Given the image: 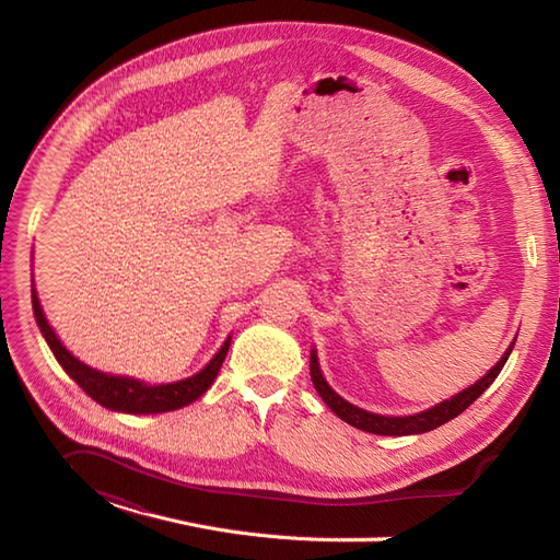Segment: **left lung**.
Instances as JSON below:
<instances>
[{
	"label": "left lung",
	"instance_id": "1",
	"mask_svg": "<svg viewBox=\"0 0 560 560\" xmlns=\"http://www.w3.org/2000/svg\"><path fill=\"white\" fill-rule=\"evenodd\" d=\"M514 343L506 348V352L502 354V360L488 371V374L474 383L471 387L463 389L460 395H455L453 399H446L442 404H436L434 409L430 411H422V413H416V416H404V418H395V416H378V413H369L364 409H358V406L348 404L346 399L338 397L334 389L327 385L325 376H322L319 371V364H317V354L315 350L311 352V378H313V385L317 389V395L325 399V404L329 406V409L346 420L348 425L352 428H360L364 432H374V434H393V436H404V434H420V432H430L439 425H444V422L453 420L455 416H460L467 406H471L474 401H477L488 385L493 383L498 378V374L502 371L504 362L510 360V352H512Z\"/></svg>",
	"mask_w": 560,
	"mask_h": 560
}]
</instances>
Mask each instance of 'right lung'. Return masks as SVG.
Returning <instances> with one entry per match:
<instances>
[{
  "mask_svg": "<svg viewBox=\"0 0 560 560\" xmlns=\"http://www.w3.org/2000/svg\"><path fill=\"white\" fill-rule=\"evenodd\" d=\"M32 311H35L37 325L46 338L48 348L54 350L56 360L60 362V366L67 371V374H70V378L89 397H93L97 404H103L105 409L124 411V413H163V411H175L186 404H191L212 385L231 346V336H229L222 350H219L210 360V364L202 371H198V374L191 378L179 381V383H167V385H144L132 378L103 374V371H95L86 364H81L74 354L67 352L65 346L56 338L54 329L48 327L35 292H32Z\"/></svg>",
  "mask_w": 560,
  "mask_h": 560,
  "instance_id": "add662e5",
  "label": "right lung"
}]
</instances>
